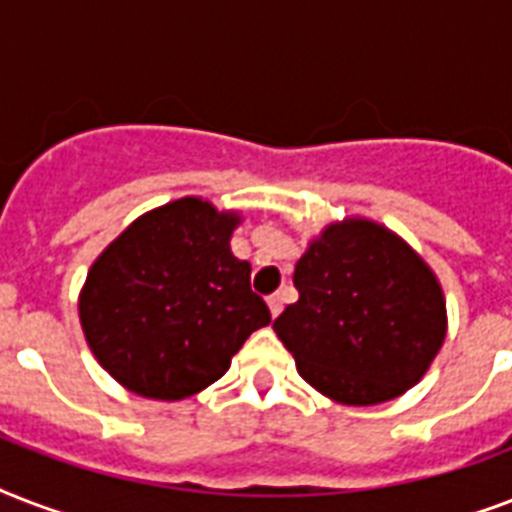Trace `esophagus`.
Listing matches in <instances>:
<instances>
[{
    "instance_id": "1",
    "label": "esophagus",
    "mask_w": 512,
    "mask_h": 512,
    "mask_svg": "<svg viewBox=\"0 0 512 512\" xmlns=\"http://www.w3.org/2000/svg\"><path fill=\"white\" fill-rule=\"evenodd\" d=\"M281 308H284V303H281V295H271V297H268V311H271L273 319L279 316Z\"/></svg>"
}]
</instances>
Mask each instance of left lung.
Returning <instances> with one entry per match:
<instances>
[{"label": "left lung", "instance_id": "8db88e82", "mask_svg": "<svg viewBox=\"0 0 512 512\" xmlns=\"http://www.w3.org/2000/svg\"><path fill=\"white\" fill-rule=\"evenodd\" d=\"M300 300L273 321L308 385L337 404L374 406L422 380L446 337L430 265L385 225L348 217L295 265Z\"/></svg>", "mask_w": 512, "mask_h": 512}]
</instances>
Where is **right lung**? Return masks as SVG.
Instances as JSON below:
<instances>
[{
    "label": "right lung",
    "instance_id": "obj_1",
    "mask_svg": "<svg viewBox=\"0 0 512 512\" xmlns=\"http://www.w3.org/2000/svg\"><path fill=\"white\" fill-rule=\"evenodd\" d=\"M239 212L199 196L140 215L92 263L79 321L92 356L132 393L180 401L220 380L255 329L271 324L233 257Z\"/></svg>",
    "mask_w": 512,
    "mask_h": 512
}]
</instances>
